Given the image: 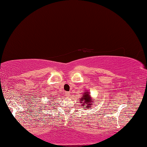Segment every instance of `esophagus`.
Here are the masks:
<instances>
[{"label": "esophagus", "instance_id": "obj_1", "mask_svg": "<svg viewBox=\"0 0 147 147\" xmlns=\"http://www.w3.org/2000/svg\"><path fill=\"white\" fill-rule=\"evenodd\" d=\"M65 94L66 96H70V93H69V92H67V93H65Z\"/></svg>", "mask_w": 147, "mask_h": 147}]
</instances>
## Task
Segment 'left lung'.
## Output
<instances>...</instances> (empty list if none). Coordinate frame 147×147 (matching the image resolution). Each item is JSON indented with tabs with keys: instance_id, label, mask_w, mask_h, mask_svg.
<instances>
[{
	"instance_id": "left-lung-1",
	"label": "left lung",
	"mask_w": 147,
	"mask_h": 147,
	"mask_svg": "<svg viewBox=\"0 0 147 147\" xmlns=\"http://www.w3.org/2000/svg\"><path fill=\"white\" fill-rule=\"evenodd\" d=\"M93 101H94V100L91 98L90 94L87 91L86 93H84V94L82 96V98L80 101V103H81L80 105L82 108L86 109H88L89 108H91L92 105H93L92 104Z\"/></svg>"
}]
</instances>
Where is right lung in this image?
<instances>
[{
  "label": "right lung",
  "instance_id": "1",
  "mask_svg": "<svg viewBox=\"0 0 147 147\" xmlns=\"http://www.w3.org/2000/svg\"><path fill=\"white\" fill-rule=\"evenodd\" d=\"M54 98H53V100H54Z\"/></svg>",
  "mask_w": 147,
  "mask_h": 147
}]
</instances>
